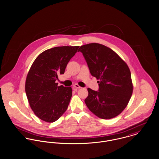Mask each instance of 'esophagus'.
Instances as JSON below:
<instances>
[{
    "label": "esophagus",
    "mask_w": 159,
    "mask_h": 159,
    "mask_svg": "<svg viewBox=\"0 0 159 159\" xmlns=\"http://www.w3.org/2000/svg\"><path fill=\"white\" fill-rule=\"evenodd\" d=\"M82 87H80L79 85H77V84H75L74 86H73V88H74V90H77V89H80V88H81Z\"/></svg>",
    "instance_id": "34e87169"
}]
</instances>
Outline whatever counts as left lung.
<instances>
[{
    "mask_svg": "<svg viewBox=\"0 0 159 159\" xmlns=\"http://www.w3.org/2000/svg\"><path fill=\"white\" fill-rule=\"evenodd\" d=\"M91 74L99 81V89L88 88L85 102L98 117L111 119L126 107L133 92L130 71L127 64L113 50L98 43L80 47Z\"/></svg>",
    "mask_w": 159,
    "mask_h": 159,
    "instance_id": "left-lung-1",
    "label": "left lung"
}]
</instances>
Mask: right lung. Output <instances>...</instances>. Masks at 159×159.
Wrapping results in <instances>:
<instances>
[{"label": "right lung", "mask_w": 159, "mask_h": 159, "mask_svg": "<svg viewBox=\"0 0 159 159\" xmlns=\"http://www.w3.org/2000/svg\"><path fill=\"white\" fill-rule=\"evenodd\" d=\"M79 46L55 47L40 53L33 63L25 81V93L32 110L41 120L53 123L66 111L72 96L71 87L58 86Z\"/></svg>", "instance_id": "1"}]
</instances>
